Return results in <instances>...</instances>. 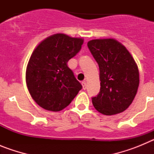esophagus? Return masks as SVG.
<instances>
[{"mask_svg": "<svg viewBox=\"0 0 154 154\" xmlns=\"http://www.w3.org/2000/svg\"><path fill=\"white\" fill-rule=\"evenodd\" d=\"M82 87H83L84 89H86V81H85V80L82 82Z\"/></svg>", "mask_w": 154, "mask_h": 154, "instance_id": "34e87169", "label": "esophagus"}]
</instances>
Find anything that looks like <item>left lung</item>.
<instances>
[{
    "label": "left lung",
    "mask_w": 154,
    "mask_h": 154,
    "mask_svg": "<svg viewBox=\"0 0 154 154\" xmlns=\"http://www.w3.org/2000/svg\"><path fill=\"white\" fill-rule=\"evenodd\" d=\"M87 45L99 65L101 81L100 92L92 98L94 107L107 116L123 112L135 98L140 83L135 61L114 39H95Z\"/></svg>",
    "instance_id": "left-lung-1"
}]
</instances>
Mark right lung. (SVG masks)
I'll return each instance as SVG.
<instances>
[{"instance_id":"obj_1","label":"right lung","mask_w":154,"mask_h":154,"mask_svg":"<svg viewBox=\"0 0 154 154\" xmlns=\"http://www.w3.org/2000/svg\"><path fill=\"white\" fill-rule=\"evenodd\" d=\"M83 40L64 34L51 35L34 50L26 70L28 91L37 104L58 112L82 89L67 62L81 50Z\"/></svg>"}]
</instances>
